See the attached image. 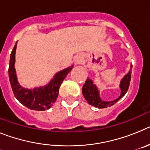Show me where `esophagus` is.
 Returning <instances> with one entry per match:
<instances>
[{
  "mask_svg": "<svg viewBox=\"0 0 150 150\" xmlns=\"http://www.w3.org/2000/svg\"><path fill=\"white\" fill-rule=\"evenodd\" d=\"M80 62H81V58H80V57H78L77 59H76V63L79 64L80 63Z\"/></svg>",
  "mask_w": 150,
  "mask_h": 150,
  "instance_id": "obj_1",
  "label": "esophagus"
}]
</instances>
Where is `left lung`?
<instances>
[{
    "mask_svg": "<svg viewBox=\"0 0 150 150\" xmlns=\"http://www.w3.org/2000/svg\"><path fill=\"white\" fill-rule=\"evenodd\" d=\"M132 65L131 64V68L128 74H126L124 76V77L121 79L120 81V88L121 90V94L120 97L114 100L111 101H106V100H102L99 94V89L97 87L95 84H94L93 81L90 79L89 78H87L86 81L85 83L84 86L82 89V92L84 96L85 99L87 100L88 104L91 106H94L98 108H107L108 107H111L112 105L115 104L118 100L121 99L125 94L128 89L131 81V77H132Z\"/></svg>",
    "mask_w": 150,
    "mask_h": 150,
    "instance_id": "8db88e82",
    "label": "left lung"
}]
</instances>
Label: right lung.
<instances>
[{"instance_id": "add662e5", "label": "right lung", "mask_w": 150, "mask_h": 150, "mask_svg": "<svg viewBox=\"0 0 150 150\" xmlns=\"http://www.w3.org/2000/svg\"><path fill=\"white\" fill-rule=\"evenodd\" d=\"M16 46L17 42L10 54L9 66V78L16 98L28 109L38 111L50 109L58 98L61 84L67 74L72 70L74 65L56 73L48 84H46L44 86L37 87L34 88H25L22 87L18 82L16 72L15 62Z\"/></svg>"}]
</instances>
